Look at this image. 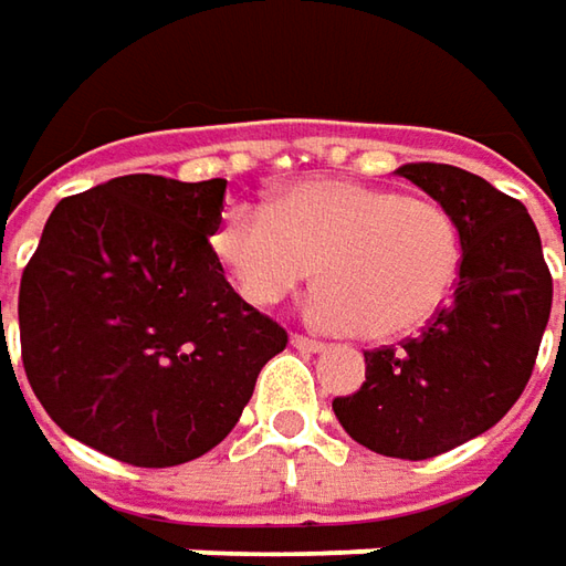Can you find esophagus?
<instances>
[{
  "label": "esophagus",
  "mask_w": 566,
  "mask_h": 566,
  "mask_svg": "<svg viewBox=\"0 0 566 566\" xmlns=\"http://www.w3.org/2000/svg\"><path fill=\"white\" fill-rule=\"evenodd\" d=\"M290 343H293L295 349H305V353H321V349H324V343H321V339L302 337V334H293V339H290Z\"/></svg>",
  "instance_id": "obj_1"
}]
</instances>
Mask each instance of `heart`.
I'll return each mask as SVG.
<instances>
[{
	"instance_id": "heart-1",
	"label": "heart",
	"mask_w": 566,
	"mask_h": 566,
	"mask_svg": "<svg viewBox=\"0 0 566 566\" xmlns=\"http://www.w3.org/2000/svg\"><path fill=\"white\" fill-rule=\"evenodd\" d=\"M213 251L258 308L283 302L317 271L324 283L308 298V317L368 339L431 324L463 268V235L444 205L349 179L295 182L271 210L227 207Z\"/></svg>"
}]
</instances>
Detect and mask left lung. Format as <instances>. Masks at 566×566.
Here are the masks:
<instances>
[{
    "instance_id": "1",
    "label": "left lung",
    "mask_w": 566,
    "mask_h": 566,
    "mask_svg": "<svg viewBox=\"0 0 566 566\" xmlns=\"http://www.w3.org/2000/svg\"><path fill=\"white\" fill-rule=\"evenodd\" d=\"M444 205L463 235L453 298L416 339L365 353V384L334 412L361 447L428 460L497 424L533 375L552 273L533 217L482 176L447 164L397 169Z\"/></svg>"
}]
</instances>
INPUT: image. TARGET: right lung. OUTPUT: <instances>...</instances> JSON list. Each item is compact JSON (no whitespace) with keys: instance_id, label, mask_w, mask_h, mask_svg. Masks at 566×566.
<instances>
[{"instance_id":"obj_1","label":"right lung","mask_w":566,"mask_h":566,"mask_svg":"<svg viewBox=\"0 0 566 566\" xmlns=\"http://www.w3.org/2000/svg\"><path fill=\"white\" fill-rule=\"evenodd\" d=\"M227 179L119 176L59 201L21 276V359L65 434L122 463H188L235 428L286 331L223 276Z\"/></svg>"}]
</instances>
